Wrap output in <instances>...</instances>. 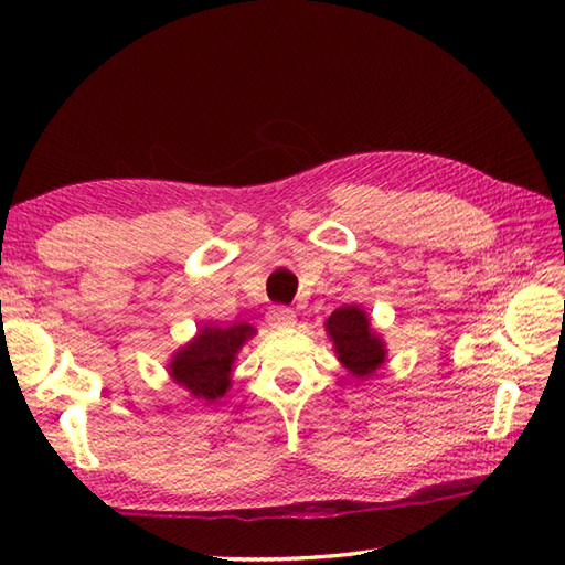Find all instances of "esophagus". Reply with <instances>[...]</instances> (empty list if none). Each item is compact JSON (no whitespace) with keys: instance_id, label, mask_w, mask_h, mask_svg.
<instances>
[{"instance_id":"34e87169","label":"esophagus","mask_w":565,"mask_h":565,"mask_svg":"<svg viewBox=\"0 0 565 565\" xmlns=\"http://www.w3.org/2000/svg\"><path fill=\"white\" fill-rule=\"evenodd\" d=\"M269 328L274 330H286V328H294L296 326V313L291 308H284V306H276L269 310L267 316Z\"/></svg>"}]
</instances>
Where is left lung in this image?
<instances>
[{"mask_svg": "<svg viewBox=\"0 0 565 565\" xmlns=\"http://www.w3.org/2000/svg\"><path fill=\"white\" fill-rule=\"evenodd\" d=\"M326 330L342 366L356 379H369L386 362V344L371 330L369 316L359 306H342L326 320Z\"/></svg>", "mask_w": 565, "mask_h": 565, "instance_id": "obj_1", "label": "left lung"}]
</instances>
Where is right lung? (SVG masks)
I'll return each mask as SVG.
<instances>
[{
    "label": "right lung",
    "mask_w": 565,
    "mask_h": 565,
    "mask_svg": "<svg viewBox=\"0 0 565 565\" xmlns=\"http://www.w3.org/2000/svg\"><path fill=\"white\" fill-rule=\"evenodd\" d=\"M257 330L249 322H233L227 328L203 326L196 338L179 347L170 362V376L194 398L213 403L231 388V371L237 352Z\"/></svg>",
    "instance_id": "1"
}]
</instances>
